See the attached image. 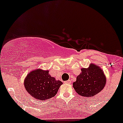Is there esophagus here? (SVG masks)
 <instances>
[{
	"mask_svg": "<svg viewBox=\"0 0 123 123\" xmlns=\"http://www.w3.org/2000/svg\"><path fill=\"white\" fill-rule=\"evenodd\" d=\"M65 83H67V84H70V83H71V80H70V79H69V80H68V81H65Z\"/></svg>",
	"mask_w": 123,
	"mask_h": 123,
	"instance_id": "esophagus-1",
	"label": "esophagus"
}]
</instances>
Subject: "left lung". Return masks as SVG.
I'll list each match as a JSON object with an SVG mask.
<instances>
[{"mask_svg":"<svg viewBox=\"0 0 123 123\" xmlns=\"http://www.w3.org/2000/svg\"><path fill=\"white\" fill-rule=\"evenodd\" d=\"M81 73L73 83V87L79 95L92 97L104 89L106 78L98 65L91 63L87 68H81Z\"/></svg>","mask_w":123,"mask_h":123,"instance_id":"1","label":"left lung"}]
</instances>
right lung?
I'll list each match as a JSON object with an SVG mask.
<instances>
[{
  "label": "right lung",
  "mask_w": 123,
  "mask_h": 123,
  "mask_svg": "<svg viewBox=\"0 0 123 123\" xmlns=\"http://www.w3.org/2000/svg\"><path fill=\"white\" fill-rule=\"evenodd\" d=\"M63 82L56 80L49 73V70L34 69L24 79L26 91L34 99L45 100L55 96Z\"/></svg>",
  "instance_id": "obj_1"
}]
</instances>
